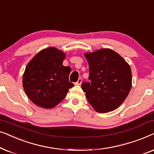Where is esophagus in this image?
Listing matches in <instances>:
<instances>
[{
  "mask_svg": "<svg viewBox=\"0 0 154 154\" xmlns=\"http://www.w3.org/2000/svg\"><path fill=\"white\" fill-rule=\"evenodd\" d=\"M82 83V79L81 78H80V79H79V80H78L77 82H75V85H80Z\"/></svg>",
  "mask_w": 154,
  "mask_h": 154,
  "instance_id": "esophagus-1",
  "label": "esophagus"
}]
</instances>
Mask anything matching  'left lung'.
I'll list each match as a JSON object with an SVG mask.
<instances>
[{
	"label": "left lung",
	"instance_id": "8db88e82",
	"mask_svg": "<svg viewBox=\"0 0 154 154\" xmlns=\"http://www.w3.org/2000/svg\"><path fill=\"white\" fill-rule=\"evenodd\" d=\"M90 82L81 87L94 110L107 113L117 109L131 89V69L125 60L110 49L85 53Z\"/></svg>",
	"mask_w": 154,
	"mask_h": 154
}]
</instances>
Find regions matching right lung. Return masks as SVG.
Returning <instances> with one entry per match:
<instances>
[{"label": "right lung", "mask_w": 154, "mask_h": 154, "mask_svg": "<svg viewBox=\"0 0 154 154\" xmlns=\"http://www.w3.org/2000/svg\"><path fill=\"white\" fill-rule=\"evenodd\" d=\"M64 52L55 48L41 50L30 61L23 75V87L38 106L51 109L66 97L73 84L69 81L71 69L63 66Z\"/></svg>", "instance_id": "1"}]
</instances>
